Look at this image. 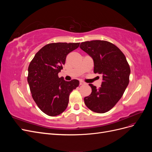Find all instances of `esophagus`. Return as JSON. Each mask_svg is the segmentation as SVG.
<instances>
[{
	"instance_id": "34e87169",
	"label": "esophagus",
	"mask_w": 152,
	"mask_h": 152,
	"mask_svg": "<svg viewBox=\"0 0 152 152\" xmlns=\"http://www.w3.org/2000/svg\"><path fill=\"white\" fill-rule=\"evenodd\" d=\"M79 84H80V85H83V84H85V83H84V82L83 81H80Z\"/></svg>"
}]
</instances>
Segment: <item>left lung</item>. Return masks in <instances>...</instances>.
I'll list each match as a JSON object with an SVG mask.
<instances>
[{
  "label": "left lung",
  "instance_id": "1",
  "mask_svg": "<svg viewBox=\"0 0 152 152\" xmlns=\"http://www.w3.org/2000/svg\"><path fill=\"white\" fill-rule=\"evenodd\" d=\"M80 48L93 58L94 72L102 75L99 88L89 84L92 92L84 98L85 104L94 112H107L120 100L129 84V65L121 50L108 41H86Z\"/></svg>",
  "mask_w": 152,
  "mask_h": 152
}]
</instances>
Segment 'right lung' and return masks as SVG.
<instances>
[{
    "label": "right lung",
    "instance_id": "obj_1",
    "mask_svg": "<svg viewBox=\"0 0 152 152\" xmlns=\"http://www.w3.org/2000/svg\"><path fill=\"white\" fill-rule=\"evenodd\" d=\"M79 44H48L35 54L30 63L27 80L32 98L41 111L49 116H56L65 111L71 92L79 85L76 79L68 82L58 77L68 54Z\"/></svg>",
    "mask_w": 152,
    "mask_h": 152
}]
</instances>
